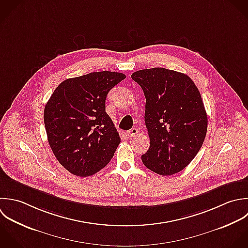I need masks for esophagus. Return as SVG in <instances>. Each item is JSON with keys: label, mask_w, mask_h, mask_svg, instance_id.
<instances>
[{"label": "esophagus", "mask_w": 248, "mask_h": 248, "mask_svg": "<svg viewBox=\"0 0 248 248\" xmlns=\"http://www.w3.org/2000/svg\"><path fill=\"white\" fill-rule=\"evenodd\" d=\"M137 133H138V129H137V128H131L130 130H128V131L126 132V136H127V137H133V136H135Z\"/></svg>", "instance_id": "1"}]
</instances>
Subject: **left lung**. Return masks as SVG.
Segmentation results:
<instances>
[{"label": "left lung", "instance_id": "left-lung-1", "mask_svg": "<svg viewBox=\"0 0 248 248\" xmlns=\"http://www.w3.org/2000/svg\"><path fill=\"white\" fill-rule=\"evenodd\" d=\"M131 78L146 97L150 148L144 165L161 176L185 169L205 140L208 116L198 88L186 74L163 67L141 69Z\"/></svg>", "mask_w": 248, "mask_h": 248}]
</instances>
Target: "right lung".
Returning a JSON list of instances; mask_svg holds the SVG:
<instances>
[{"label":"right lung","mask_w":248,"mask_h":248,"mask_svg":"<svg viewBox=\"0 0 248 248\" xmlns=\"http://www.w3.org/2000/svg\"><path fill=\"white\" fill-rule=\"evenodd\" d=\"M125 78L113 71L91 72L62 82L44 108L50 148L71 174L88 177L104 168L121 138L108 114L109 91Z\"/></svg>","instance_id":"add662e5"}]
</instances>
